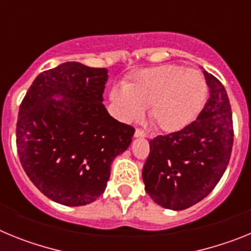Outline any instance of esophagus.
Segmentation results:
<instances>
[{
    "instance_id": "34e87169",
    "label": "esophagus",
    "mask_w": 251,
    "mask_h": 251,
    "mask_svg": "<svg viewBox=\"0 0 251 251\" xmlns=\"http://www.w3.org/2000/svg\"><path fill=\"white\" fill-rule=\"evenodd\" d=\"M134 137H136V138H145L146 133L141 129H136V132H134Z\"/></svg>"
}]
</instances>
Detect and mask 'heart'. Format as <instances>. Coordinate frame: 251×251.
<instances>
[{
	"mask_svg": "<svg viewBox=\"0 0 251 251\" xmlns=\"http://www.w3.org/2000/svg\"><path fill=\"white\" fill-rule=\"evenodd\" d=\"M207 86L197 69L162 65L133 75L124 88H113L114 115L123 123H136L150 108L151 122L162 132L175 133L191 124L206 101Z\"/></svg>",
	"mask_w": 251,
	"mask_h": 251,
	"instance_id": "b5f03b06",
	"label": "heart"
}]
</instances>
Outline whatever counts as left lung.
I'll return each mask as SVG.
<instances>
[{
    "label": "left lung",
    "mask_w": 251,
    "mask_h": 251,
    "mask_svg": "<svg viewBox=\"0 0 251 251\" xmlns=\"http://www.w3.org/2000/svg\"><path fill=\"white\" fill-rule=\"evenodd\" d=\"M208 100L196 121L150 142L142 177L146 192L159 206L185 210L203 200L229 165L234 142L232 114L223 84L203 70Z\"/></svg>",
    "instance_id": "left-lung-1"
}]
</instances>
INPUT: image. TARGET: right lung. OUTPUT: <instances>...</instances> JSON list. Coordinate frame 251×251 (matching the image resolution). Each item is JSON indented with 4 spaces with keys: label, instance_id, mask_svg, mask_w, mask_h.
Listing matches in <instances>:
<instances>
[{
    "label": "right lung",
    "instance_id": "1",
    "mask_svg": "<svg viewBox=\"0 0 251 251\" xmlns=\"http://www.w3.org/2000/svg\"><path fill=\"white\" fill-rule=\"evenodd\" d=\"M106 81V69L68 61L37 75L20 105V162L55 202L83 206L97 200L114 158L132 142L134 128L104 106Z\"/></svg>",
    "mask_w": 251,
    "mask_h": 251
}]
</instances>
